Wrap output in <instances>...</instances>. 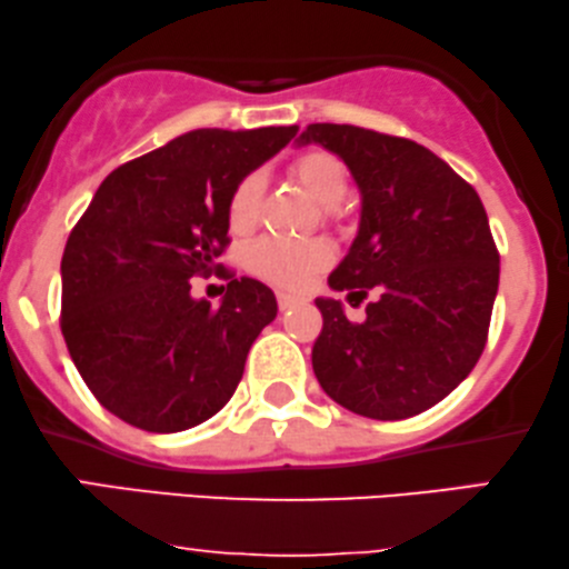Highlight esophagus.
Here are the masks:
<instances>
[{
    "instance_id": "esophagus-1",
    "label": "esophagus",
    "mask_w": 569,
    "mask_h": 569,
    "mask_svg": "<svg viewBox=\"0 0 569 569\" xmlns=\"http://www.w3.org/2000/svg\"><path fill=\"white\" fill-rule=\"evenodd\" d=\"M277 302H279V311H290L295 302H298V298H292V295L287 292H277Z\"/></svg>"
}]
</instances>
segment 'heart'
Returning <instances> with one entry per match:
<instances>
[{
    "label": "heart",
    "instance_id": "heart-1",
    "mask_svg": "<svg viewBox=\"0 0 569 569\" xmlns=\"http://www.w3.org/2000/svg\"><path fill=\"white\" fill-rule=\"evenodd\" d=\"M290 174L327 209L329 217H337V206L348 198L350 190L348 167L337 153L323 149L302 151L290 161ZM261 198L263 177L258 172H248L234 182L230 201H227V221L232 232L242 234L253 230ZM331 258H335V250L327 240L261 238L248 248L246 267L263 282L284 287V290H300L329 267Z\"/></svg>",
    "mask_w": 569,
    "mask_h": 569
}]
</instances>
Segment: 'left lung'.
Returning a JSON list of instances; mask_svg holds the SVG:
<instances>
[{"mask_svg": "<svg viewBox=\"0 0 569 569\" xmlns=\"http://www.w3.org/2000/svg\"><path fill=\"white\" fill-rule=\"evenodd\" d=\"M300 143L335 151L356 177L363 211L331 290H348L363 321L319 298L313 371L358 416L402 420L445 400L489 339L499 250L481 198L416 140L356 124H308Z\"/></svg>", "mask_w": 569, "mask_h": 569, "instance_id": "8db88e82", "label": "left lung"}]
</instances>
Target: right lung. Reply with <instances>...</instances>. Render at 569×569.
Here are the masks:
<instances>
[{"label": "right lung", "mask_w": 569, "mask_h": 569, "mask_svg": "<svg viewBox=\"0 0 569 569\" xmlns=\"http://www.w3.org/2000/svg\"><path fill=\"white\" fill-rule=\"evenodd\" d=\"M295 132H186L117 167L72 227L59 327L86 387L124 423L174 433L230 402L277 298L217 263L230 246L227 201ZM213 270L231 279L217 309L189 298V279Z\"/></svg>", "instance_id": "1"}]
</instances>
